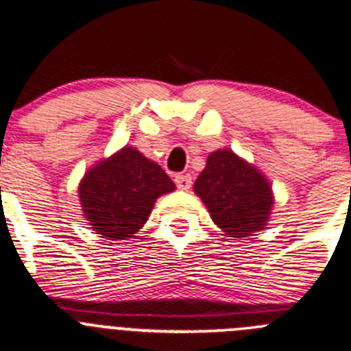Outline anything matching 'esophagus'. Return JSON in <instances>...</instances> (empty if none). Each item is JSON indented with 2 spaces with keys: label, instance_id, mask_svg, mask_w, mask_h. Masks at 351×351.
<instances>
[{
  "label": "esophagus",
  "instance_id": "34e87169",
  "mask_svg": "<svg viewBox=\"0 0 351 351\" xmlns=\"http://www.w3.org/2000/svg\"><path fill=\"white\" fill-rule=\"evenodd\" d=\"M173 181H176L178 188L182 189V191H188L191 188V176L189 173H176Z\"/></svg>",
  "mask_w": 351,
  "mask_h": 351
}]
</instances>
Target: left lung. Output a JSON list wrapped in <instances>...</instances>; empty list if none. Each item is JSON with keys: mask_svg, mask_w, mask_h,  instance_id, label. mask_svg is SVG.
<instances>
[{"mask_svg": "<svg viewBox=\"0 0 351 351\" xmlns=\"http://www.w3.org/2000/svg\"><path fill=\"white\" fill-rule=\"evenodd\" d=\"M213 222L232 236L260 231L272 208V189L255 167L231 149L213 152L195 182Z\"/></svg>", "mask_w": 351, "mask_h": 351, "instance_id": "1", "label": "left lung"}]
</instances>
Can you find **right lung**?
<instances>
[{
  "instance_id": "obj_1",
  "label": "right lung",
  "mask_w": 351,
  "mask_h": 351,
  "mask_svg": "<svg viewBox=\"0 0 351 351\" xmlns=\"http://www.w3.org/2000/svg\"><path fill=\"white\" fill-rule=\"evenodd\" d=\"M173 189L162 167L138 149L123 148L86 173L79 198L96 234L123 239L143 228L155 199Z\"/></svg>"
}]
</instances>
